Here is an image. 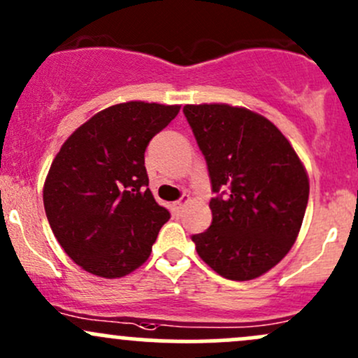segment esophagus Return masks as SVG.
<instances>
[{"instance_id":"1","label":"esophagus","mask_w":358,"mask_h":358,"mask_svg":"<svg viewBox=\"0 0 358 358\" xmlns=\"http://www.w3.org/2000/svg\"><path fill=\"white\" fill-rule=\"evenodd\" d=\"M189 201H191L189 194H184L182 198L179 199V201H176V203H174V210H176V211H182V210H184V206H186L187 203H189Z\"/></svg>"}]
</instances>
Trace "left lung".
I'll return each instance as SVG.
<instances>
[{"instance_id": "left-lung-1", "label": "left lung", "mask_w": 358, "mask_h": 358, "mask_svg": "<svg viewBox=\"0 0 358 358\" xmlns=\"http://www.w3.org/2000/svg\"><path fill=\"white\" fill-rule=\"evenodd\" d=\"M184 116L208 165L211 225L191 237L224 278L245 282L278 264L301 230L309 178L290 141L245 107L189 103Z\"/></svg>"}]
</instances>
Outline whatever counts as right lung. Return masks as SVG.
Segmentation results:
<instances>
[{
  "label": "right lung",
  "mask_w": 358,
  "mask_h": 358,
  "mask_svg": "<svg viewBox=\"0 0 358 358\" xmlns=\"http://www.w3.org/2000/svg\"><path fill=\"white\" fill-rule=\"evenodd\" d=\"M180 106L131 101L75 129L52 160L44 208L52 234L83 270L121 278L148 259L171 218L148 189L145 150Z\"/></svg>",
  "instance_id": "right-lung-1"
}]
</instances>
